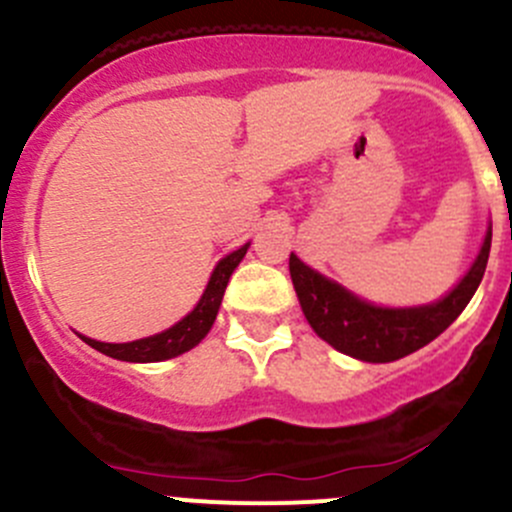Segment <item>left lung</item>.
Wrapping results in <instances>:
<instances>
[{
    "label": "left lung",
    "mask_w": 512,
    "mask_h": 512,
    "mask_svg": "<svg viewBox=\"0 0 512 512\" xmlns=\"http://www.w3.org/2000/svg\"><path fill=\"white\" fill-rule=\"evenodd\" d=\"M490 239H493V231L488 229L475 263L443 301L418 308L371 306L308 268L293 254L288 258V271H291L303 316L323 341L346 356L368 363H388L428 346L463 313L483 281L485 263L490 256Z\"/></svg>",
    "instance_id": "left-lung-1"
}]
</instances>
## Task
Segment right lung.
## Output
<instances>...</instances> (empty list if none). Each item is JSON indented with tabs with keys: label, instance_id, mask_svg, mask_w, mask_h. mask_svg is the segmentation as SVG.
I'll use <instances>...</instances> for the list:
<instances>
[{
	"label": "right lung",
	"instance_id": "1",
	"mask_svg": "<svg viewBox=\"0 0 512 512\" xmlns=\"http://www.w3.org/2000/svg\"><path fill=\"white\" fill-rule=\"evenodd\" d=\"M246 249L249 244L241 246L239 251L221 258L219 266L211 273V281L206 286L204 296L196 303L194 311L186 318H181L176 326H171L169 331L156 333V336L139 338V341L131 343H101L94 341V338L82 336L84 343H89L91 348H96L104 356L116 358V361H131V363H154V361H166V358L181 356V353L191 351L196 343H201V338L211 331L216 321V313H219L221 298H224L226 283H229L231 273L239 266L241 258L246 256Z\"/></svg>",
	"mask_w": 512,
	"mask_h": 512
}]
</instances>
